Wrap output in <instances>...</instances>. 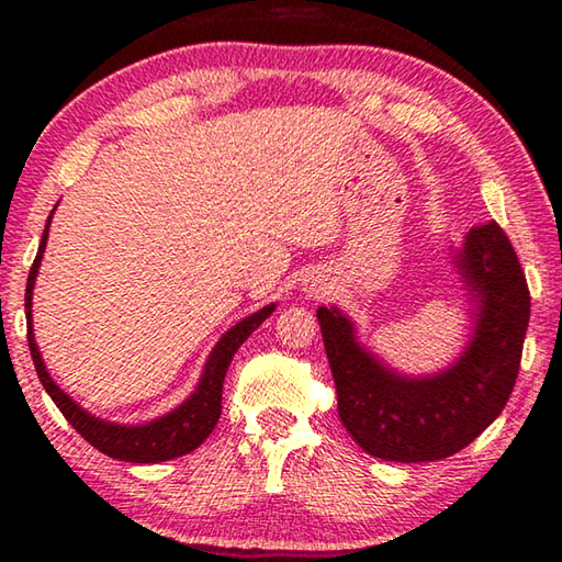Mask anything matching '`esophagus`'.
<instances>
[{"instance_id": "34e87169", "label": "esophagus", "mask_w": 562, "mask_h": 562, "mask_svg": "<svg viewBox=\"0 0 562 562\" xmlns=\"http://www.w3.org/2000/svg\"><path fill=\"white\" fill-rule=\"evenodd\" d=\"M302 292L307 294V297H322V294L329 292V278H327L325 272H310V274H304Z\"/></svg>"}]
</instances>
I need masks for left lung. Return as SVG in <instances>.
Here are the masks:
<instances>
[{
  "label": "left lung",
  "mask_w": 562,
  "mask_h": 562,
  "mask_svg": "<svg viewBox=\"0 0 562 562\" xmlns=\"http://www.w3.org/2000/svg\"><path fill=\"white\" fill-rule=\"evenodd\" d=\"M456 268L475 302V327L463 355L439 374H396L359 345L347 315L337 307L317 310L339 418L376 459H449L496 422L516 386L530 292L496 221L471 227L456 252Z\"/></svg>",
  "instance_id": "1"
}]
</instances>
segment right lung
Listing matches in <instances>:
<instances>
[{
  "instance_id": "1",
  "label": "right lung",
  "mask_w": 562,
  "mask_h": 562,
  "mask_svg": "<svg viewBox=\"0 0 562 562\" xmlns=\"http://www.w3.org/2000/svg\"><path fill=\"white\" fill-rule=\"evenodd\" d=\"M54 215V211H52ZM52 215L46 221L40 252H36L34 265L30 270V278H26V294H24V307H26V339H30V351L34 359V369L40 374V382L44 384L46 394L52 396V402L59 406L66 422H69L76 431H79L83 439H87L93 449L101 453L111 456V459L119 461H131V463H158V461H170L178 459V456H186L195 451L211 431L215 429L217 418L223 412V382L227 374V367L235 357V351L240 349L243 341L258 329L265 319H268L274 312V304H268L255 312V315L245 317L231 327L217 341L211 357L205 361V369L201 374V382H198L195 392L190 394L183 404L176 406L173 412L166 416H158L154 422L140 424V426H123V424H111L103 422L99 416H91L89 412L74 402L69 394H64L59 386H56L54 379L49 376L44 367V359L40 355V347L34 341V327H32V290L36 272H40L42 255L46 247V237H49V225Z\"/></svg>"
}]
</instances>
